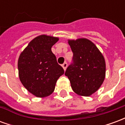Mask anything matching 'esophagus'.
Listing matches in <instances>:
<instances>
[{
    "instance_id": "1",
    "label": "esophagus",
    "mask_w": 125,
    "mask_h": 125,
    "mask_svg": "<svg viewBox=\"0 0 125 125\" xmlns=\"http://www.w3.org/2000/svg\"><path fill=\"white\" fill-rule=\"evenodd\" d=\"M62 67L63 68V70H66V68H67V67H68V63H67L66 62H64L62 64Z\"/></svg>"
}]
</instances>
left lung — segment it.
Returning <instances> with one entry per match:
<instances>
[{"mask_svg": "<svg viewBox=\"0 0 125 125\" xmlns=\"http://www.w3.org/2000/svg\"><path fill=\"white\" fill-rule=\"evenodd\" d=\"M73 52L72 63L65 71L73 92L90 96L104 82L106 73L104 58L92 41L85 38L68 40Z\"/></svg>", "mask_w": 125, "mask_h": 125, "instance_id": "8db88e82", "label": "left lung"}]
</instances>
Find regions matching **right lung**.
Instances as JSON below:
<instances>
[{
	"label": "right lung",
	"instance_id": "add662e5",
	"mask_svg": "<svg viewBox=\"0 0 125 125\" xmlns=\"http://www.w3.org/2000/svg\"><path fill=\"white\" fill-rule=\"evenodd\" d=\"M58 40L59 38L52 36H38L28 44L19 57L21 82L29 92L39 98L52 94L57 80L64 73L52 52V47Z\"/></svg>",
	"mask_w": 125,
	"mask_h": 125
}]
</instances>
